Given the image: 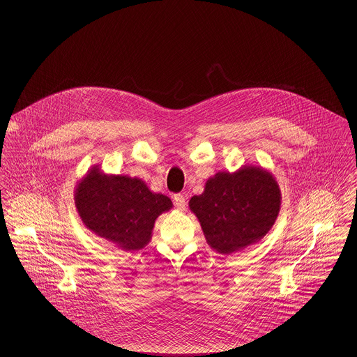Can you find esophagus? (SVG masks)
<instances>
[{"mask_svg":"<svg viewBox=\"0 0 357 357\" xmlns=\"http://www.w3.org/2000/svg\"><path fill=\"white\" fill-rule=\"evenodd\" d=\"M173 199H174V206H176L178 210H184V208H185L187 202H185V197H184L183 194H176Z\"/></svg>","mask_w":357,"mask_h":357,"instance_id":"1","label":"esophagus"}]
</instances>
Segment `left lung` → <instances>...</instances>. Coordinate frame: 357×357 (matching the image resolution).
Listing matches in <instances>:
<instances>
[{
    "label": "left lung",
    "mask_w": 357,
    "mask_h": 357,
    "mask_svg": "<svg viewBox=\"0 0 357 357\" xmlns=\"http://www.w3.org/2000/svg\"><path fill=\"white\" fill-rule=\"evenodd\" d=\"M210 248L231 255L258 242L273 225L280 191L272 174L246 166L236 173H217L202 195L190 201Z\"/></svg>",
    "instance_id": "8db88e82"
}]
</instances>
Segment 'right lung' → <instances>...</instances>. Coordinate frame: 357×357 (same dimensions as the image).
I'll return each mask as SVG.
<instances>
[{
	"label": "right lung",
	"instance_id": "right-lung-1",
	"mask_svg": "<svg viewBox=\"0 0 357 357\" xmlns=\"http://www.w3.org/2000/svg\"><path fill=\"white\" fill-rule=\"evenodd\" d=\"M75 204L85 225L123 250H140L151 239L156 217L172 201L139 178L102 176L98 167L79 183Z\"/></svg>",
	"mask_w": 357,
	"mask_h": 357
}]
</instances>
